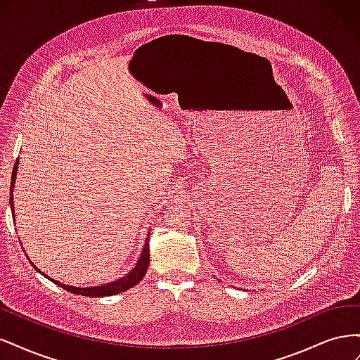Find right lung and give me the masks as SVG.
Returning a JSON list of instances; mask_svg holds the SVG:
<instances>
[{"label": "right lung", "instance_id": "1", "mask_svg": "<svg viewBox=\"0 0 360 360\" xmlns=\"http://www.w3.org/2000/svg\"><path fill=\"white\" fill-rule=\"evenodd\" d=\"M18 168H19V159L16 160L15 167H13V172H12V183H10V207H12V216L15 217V202H13V188H15V181H16V172H18ZM148 237L146 238V243H144V248L143 250H141V255L136 261L135 267L129 271V274H126L123 278L120 279H115L112 282H108V284H102V285H97V287H72V285H66L63 284V282L60 281H56L49 278L48 275L43 274V271L34 266V263H30L32 264V267L36 269V271H39L40 275L45 276L46 279L52 281L53 284L68 290L69 292H73V294H79V296H86V297H105V296H114V294H118V292H123L129 288H132L134 285H136L138 282L144 278L146 271H147V267L150 264V248H148V240H150V234H147ZM25 252V249H24Z\"/></svg>", "mask_w": 360, "mask_h": 360}]
</instances>
